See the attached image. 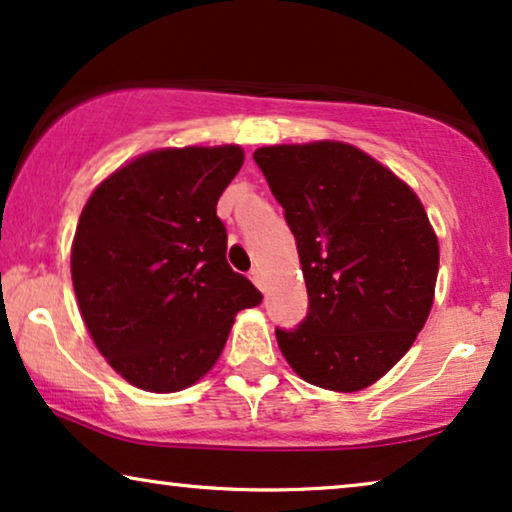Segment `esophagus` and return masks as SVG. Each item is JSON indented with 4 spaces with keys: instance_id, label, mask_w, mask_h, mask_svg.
<instances>
[{
    "instance_id": "34e87169",
    "label": "esophagus",
    "mask_w": 512,
    "mask_h": 512,
    "mask_svg": "<svg viewBox=\"0 0 512 512\" xmlns=\"http://www.w3.org/2000/svg\"><path fill=\"white\" fill-rule=\"evenodd\" d=\"M250 281L255 283L260 290H264V276H262L260 269H252V271H250Z\"/></svg>"
}]
</instances>
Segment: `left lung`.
<instances>
[{
    "mask_svg": "<svg viewBox=\"0 0 512 512\" xmlns=\"http://www.w3.org/2000/svg\"><path fill=\"white\" fill-rule=\"evenodd\" d=\"M295 236L309 311L276 327L304 381L360 391L410 351L433 304L438 238L417 194L344 142L252 154Z\"/></svg>",
    "mask_w": 512,
    "mask_h": 512,
    "instance_id": "8db88e82",
    "label": "left lung"
}]
</instances>
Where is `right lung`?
<instances>
[{
  "label": "right lung",
  "instance_id": "obj_1",
  "mask_svg": "<svg viewBox=\"0 0 512 512\" xmlns=\"http://www.w3.org/2000/svg\"><path fill=\"white\" fill-rule=\"evenodd\" d=\"M243 149H159L91 194L72 245V283L107 363L133 386L173 393L206 374L241 309L262 292L227 262L217 201Z\"/></svg>",
  "mask_w": 512,
  "mask_h": 512
}]
</instances>
